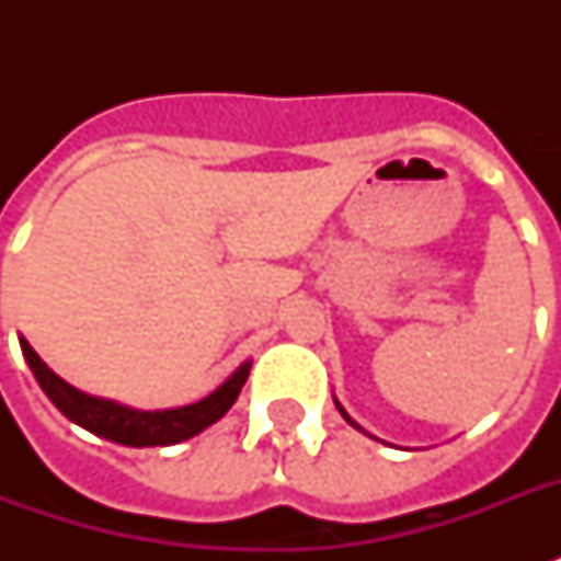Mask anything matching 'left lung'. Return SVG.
<instances>
[{
  "instance_id": "obj_1",
  "label": "left lung",
  "mask_w": 561,
  "mask_h": 561,
  "mask_svg": "<svg viewBox=\"0 0 561 561\" xmlns=\"http://www.w3.org/2000/svg\"><path fill=\"white\" fill-rule=\"evenodd\" d=\"M334 404H337V401H334ZM337 410H341V413H343V419H346V422H350V425H355V422H352V419H350V416H346V410H343V408H341V404H337ZM355 427H358V425H355Z\"/></svg>"
}]
</instances>
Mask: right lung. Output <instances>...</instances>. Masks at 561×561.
I'll return each instance as SVG.
<instances>
[{"instance_id":"right-lung-1","label":"right lung","mask_w":561,"mask_h":561,"mask_svg":"<svg viewBox=\"0 0 561 561\" xmlns=\"http://www.w3.org/2000/svg\"><path fill=\"white\" fill-rule=\"evenodd\" d=\"M22 355L28 360L31 373L39 381L43 392L55 401V408L64 413L66 419H72L81 427L92 431V434L104 436L110 443L130 445V448H145V445H178L188 436L201 434L203 427L215 425L232 404H236L238 392L244 387L247 375H250V360L232 373L229 381H224L215 392H209L206 399L186 404L178 410H134L116 401L95 399L87 392L75 390L72 383H66L64 378H57L51 369L39 360V355L28 346L25 337H20Z\"/></svg>"}]
</instances>
